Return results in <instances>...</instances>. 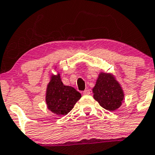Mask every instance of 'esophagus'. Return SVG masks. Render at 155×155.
Masks as SVG:
<instances>
[{
	"mask_svg": "<svg viewBox=\"0 0 155 155\" xmlns=\"http://www.w3.org/2000/svg\"><path fill=\"white\" fill-rule=\"evenodd\" d=\"M83 94H84V95H89V94H90V91H89V89H86V90H84V92H83Z\"/></svg>",
	"mask_w": 155,
	"mask_h": 155,
	"instance_id": "esophagus-1",
	"label": "esophagus"
}]
</instances>
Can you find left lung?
I'll use <instances>...</instances> for the list:
<instances>
[{
  "instance_id": "1",
  "label": "left lung",
  "mask_w": 155,
  "mask_h": 155,
  "mask_svg": "<svg viewBox=\"0 0 155 155\" xmlns=\"http://www.w3.org/2000/svg\"><path fill=\"white\" fill-rule=\"evenodd\" d=\"M93 97L107 110H116L122 105L124 93L119 83L109 74L101 73L92 89Z\"/></svg>"
}]
</instances>
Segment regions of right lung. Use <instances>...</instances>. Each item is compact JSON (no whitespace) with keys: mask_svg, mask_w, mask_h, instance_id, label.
Segmentation results:
<instances>
[{"mask_svg":"<svg viewBox=\"0 0 155 155\" xmlns=\"http://www.w3.org/2000/svg\"><path fill=\"white\" fill-rule=\"evenodd\" d=\"M81 95L75 89L63 85L60 74L53 76L48 85L46 103L48 108L59 116L68 114Z\"/></svg>","mask_w":155,"mask_h":155,"instance_id":"right-lung-1","label":"right lung"}]
</instances>
